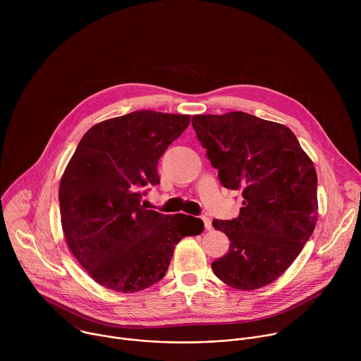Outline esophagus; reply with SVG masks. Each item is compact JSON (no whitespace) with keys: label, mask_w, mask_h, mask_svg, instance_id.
I'll return each mask as SVG.
<instances>
[{"label":"esophagus","mask_w":361,"mask_h":361,"mask_svg":"<svg viewBox=\"0 0 361 361\" xmlns=\"http://www.w3.org/2000/svg\"><path fill=\"white\" fill-rule=\"evenodd\" d=\"M202 221H204V227L207 231H210L213 228V224H212V220L209 217H202Z\"/></svg>","instance_id":"34e87169"}]
</instances>
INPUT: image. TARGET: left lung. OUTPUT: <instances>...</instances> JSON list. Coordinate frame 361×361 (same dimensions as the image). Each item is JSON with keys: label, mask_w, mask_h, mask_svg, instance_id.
Segmentation results:
<instances>
[{"label": "left lung", "mask_w": 361, "mask_h": 361, "mask_svg": "<svg viewBox=\"0 0 361 361\" xmlns=\"http://www.w3.org/2000/svg\"><path fill=\"white\" fill-rule=\"evenodd\" d=\"M191 124L220 183L244 198L237 219L213 221L231 243L212 269L233 288H262L293 264L314 231L313 161L288 127L243 111L192 116Z\"/></svg>", "instance_id": "left-lung-1"}]
</instances>
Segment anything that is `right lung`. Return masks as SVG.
I'll use <instances>...</instances> for the list:
<instances>
[{"label":"right lung","instance_id":"1","mask_svg":"<svg viewBox=\"0 0 361 361\" xmlns=\"http://www.w3.org/2000/svg\"><path fill=\"white\" fill-rule=\"evenodd\" d=\"M190 116L140 110L92 126L61 177L59 198L67 244L94 281L118 293L159 283L177 243L200 234V219L141 205L160 184L159 160Z\"/></svg>","mask_w":361,"mask_h":361}]
</instances>
